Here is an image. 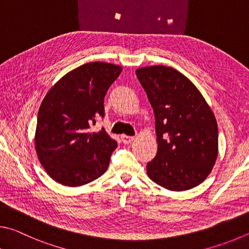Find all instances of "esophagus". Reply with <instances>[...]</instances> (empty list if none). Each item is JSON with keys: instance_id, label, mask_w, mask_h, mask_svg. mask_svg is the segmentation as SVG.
Here are the masks:
<instances>
[{"instance_id": "esophagus-1", "label": "esophagus", "mask_w": 249, "mask_h": 249, "mask_svg": "<svg viewBox=\"0 0 249 249\" xmlns=\"http://www.w3.org/2000/svg\"><path fill=\"white\" fill-rule=\"evenodd\" d=\"M121 139H122V142H124V144H130V143H131L136 138L130 137V136H125V134H122Z\"/></svg>"}]
</instances>
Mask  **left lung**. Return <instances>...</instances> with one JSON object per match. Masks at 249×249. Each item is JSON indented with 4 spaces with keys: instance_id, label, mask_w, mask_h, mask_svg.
<instances>
[{
    "instance_id": "obj_1",
    "label": "left lung",
    "mask_w": 249,
    "mask_h": 249,
    "mask_svg": "<svg viewBox=\"0 0 249 249\" xmlns=\"http://www.w3.org/2000/svg\"><path fill=\"white\" fill-rule=\"evenodd\" d=\"M136 73L155 116L158 154L146 165L147 176L172 191L195 188L212 172L219 153L214 113L177 70L152 65Z\"/></svg>"
}]
</instances>
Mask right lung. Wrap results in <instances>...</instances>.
<instances>
[{"label":"right lung","mask_w":249,"mask_h":249,"mask_svg":"<svg viewBox=\"0 0 249 249\" xmlns=\"http://www.w3.org/2000/svg\"><path fill=\"white\" fill-rule=\"evenodd\" d=\"M120 65L89 62L65 74L48 90L39 107L35 149L48 175L58 184L78 187L107 171L117 142L105 131L90 132L104 117V97Z\"/></svg>","instance_id":"add662e5"}]
</instances>
